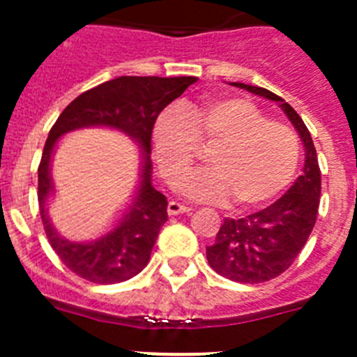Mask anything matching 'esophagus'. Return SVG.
<instances>
[{
  "mask_svg": "<svg viewBox=\"0 0 357 357\" xmlns=\"http://www.w3.org/2000/svg\"><path fill=\"white\" fill-rule=\"evenodd\" d=\"M191 208H188V206H182L178 204V202H175V200H172L169 204H167V213L169 215H182V213H191Z\"/></svg>",
  "mask_w": 357,
  "mask_h": 357,
  "instance_id": "esophagus-1",
  "label": "esophagus"
}]
</instances>
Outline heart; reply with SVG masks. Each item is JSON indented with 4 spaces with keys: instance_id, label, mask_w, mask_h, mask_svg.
Returning <instances> with one entry per match:
<instances>
[{
    "instance_id": "obj_1",
    "label": "heart",
    "mask_w": 357,
    "mask_h": 357,
    "mask_svg": "<svg viewBox=\"0 0 357 357\" xmlns=\"http://www.w3.org/2000/svg\"><path fill=\"white\" fill-rule=\"evenodd\" d=\"M195 140L217 142L210 169L191 173L181 184L185 197L255 208L278 197L294 178L299 140L288 126L268 120L244 98L210 96L202 104L167 105L153 122L151 144L162 175L172 185L195 158Z\"/></svg>"
}]
</instances>
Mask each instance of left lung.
Masks as SVG:
<instances>
[{
  "instance_id": "8db88e82",
  "label": "left lung",
  "mask_w": 357,
  "mask_h": 357,
  "mask_svg": "<svg viewBox=\"0 0 357 357\" xmlns=\"http://www.w3.org/2000/svg\"><path fill=\"white\" fill-rule=\"evenodd\" d=\"M229 85L278 102L305 146L303 173L290 190L257 213L244 219H225L215 244L206 248L208 263L219 275L255 284L270 281L288 270L310 237L319 208L321 172L310 132L288 102L257 85L241 82H231Z\"/></svg>"
}]
</instances>
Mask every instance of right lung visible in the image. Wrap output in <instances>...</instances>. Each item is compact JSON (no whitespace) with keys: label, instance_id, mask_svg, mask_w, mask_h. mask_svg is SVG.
<instances>
[{"label":"right lung","instance_id":"1","mask_svg":"<svg viewBox=\"0 0 357 357\" xmlns=\"http://www.w3.org/2000/svg\"><path fill=\"white\" fill-rule=\"evenodd\" d=\"M195 82V76H120L82 93L58 116L38 167V202L47 238L70 272L91 282L114 284L146 268L158 231L167 220V200L155 190L151 178L153 122ZM87 127L113 128L137 144L139 182L128 206L104 234L89 241H73L57 234L48 215V202L55 195L52 158L61 136Z\"/></svg>","mask_w":357,"mask_h":357}]
</instances>
